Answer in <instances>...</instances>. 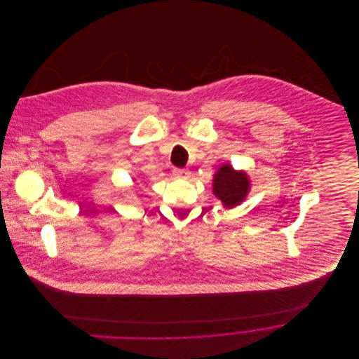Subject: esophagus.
Here are the masks:
<instances>
[{"mask_svg": "<svg viewBox=\"0 0 359 359\" xmlns=\"http://www.w3.org/2000/svg\"><path fill=\"white\" fill-rule=\"evenodd\" d=\"M172 174L175 177H181V178H188L191 175V171L188 168H174Z\"/></svg>", "mask_w": 359, "mask_h": 359, "instance_id": "34e87169", "label": "esophagus"}]
</instances>
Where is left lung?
Instances as JSON below:
<instances>
[{"mask_svg":"<svg viewBox=\"0 0 359 359\" xmlns=\"http://www.w3.org/2000/svg\"><path fill=\"white\" fill-rule=\"evenodd\" d=\"M214 195L225 205L235 207L239 205L249 192V178L245 172L235 171L229 164H224L214 177Z\"/></svg>","mask_w":359,"mask_h":359,"instance_id":"8db88e82","label":"left lung"}]
</instances>
